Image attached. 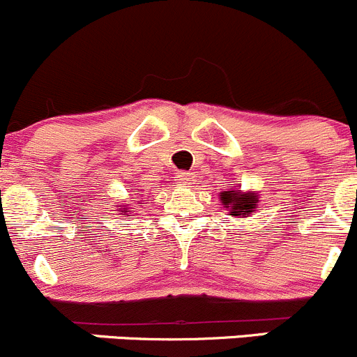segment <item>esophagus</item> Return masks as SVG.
<instances>
[{
	"label": "esophagus",
	"mask_w": 357,
	"mask_h": 357,
	"mask_svg": "<svg viewBox=\"0 0 357 357\" xmlns=\"http://www.w3.org/2000/svg\"><path fill=\"white\" fill-rule=\"evenodd\" d=\"M190 178H192V174H189V172H180L177 177H175V183L177 185H187L190 182Z\"/></svg>",
	"instance_id": "esophagus-1"
}]
</instances>
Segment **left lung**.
<instances>
[{"label": "left lung", "instance_id": "1", "mask_svg": "<svg viewBox=\"0 0 357 357\" xmlns=\"http://www.w3.org/2000/svg\"><path fill=\"white\" fill-rule=\"evenodd\" d=\"M220 203L224 204V208H227L232 217H250V213L257 210L259 194L252 192V190L250 192H241L238 189L224 190L220 192Z\"/></svg>", "mask_w": 357, "mask_h": 357}]
</instances>
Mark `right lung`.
<instances>
[{"label": "right lung", "instance_id": "add662e5", "mask_svg": "<svg viewBox=\"0 0 357 357\" xmlns=\"http://www.w3.org/2000/svg\"><path fill=\"white\" fill-rule=\"evenodd\" d=\"M119 211H132V210H128V208H123V210H119Z\"/></svg>", "mask_w": 357, "mask_h": 357}]
</instances>
